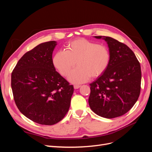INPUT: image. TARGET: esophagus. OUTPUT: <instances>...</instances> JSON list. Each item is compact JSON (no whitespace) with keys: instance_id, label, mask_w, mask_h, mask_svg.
<instances>
[{"instance_id":"esophagus-1","label":"esophagus","mask_w":152,"mask_h":152,"mask_svg":"<svg viewBox=\"0 0 152 152\" xmlns=\"http://www.w3.org/2000/svg\"><path fill=\"white\" fill-rule=\"evenodd\" d=\"M74 87V89H79V88H80V86H78V85H75V86H73Z\"/></svg>"}]
</instances>
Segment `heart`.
<instances>
[{
  "label": "heart",
  "mask_w": 152,
  "mask_h": 152,
  "mask_svg": "<svg viewBox=\"0 0 152 152\" xmlns=\"http://www.w3.org/2000/svg\"><path fill=\"white\" fill-rule=\"evenodd\" d=\"M111 55L109 49L85 39H75L67 44L66 51L58 50L53 58L55 68L63 76H66L72 69H75L68 75L73 84H82L90 77L97 78L108 68Z\"/></svg>",
  "instance_id": "b5f03b06"
}]
</instances>
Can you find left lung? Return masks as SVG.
<instances>
[{
  "label": "left lung",
  "instance_id": "obj_1",
  "mask_svg": "<svg viewBox=\"0 0 152 152\" xmlns=\"http://www.w3.org/2000/svg\"><path fill=\"white\" fill-rule=\"evenodd\" d=\"M107 43L111 59L108 68L90 84L89 104L98 115L113 118L132 108L140 94L141 72L134 53L110 37L94 36Z\"/></svg>",
  "mask_w": 152,
  "mask_h": 152
}]
</instances>
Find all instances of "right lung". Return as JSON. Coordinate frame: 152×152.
Here are the masks:
<instances>
[{
	"label": "right lung",
	"instance_id": "1",
	"mask_svg": "<svg viewBox=\"0 0 152 152\" xmlns=\"http://www.w3.org/2000/svg\"><path fill=\"white\" fill-rule=\"evenodd\" d=\"M56 41L41 43L26 53L11 74L14 99L21 113L42 125H53L68 112L73 86L56 71Z\"/></svg>",
	"mask_w": 152,
	"mask_h": 152
}]
</instances>
